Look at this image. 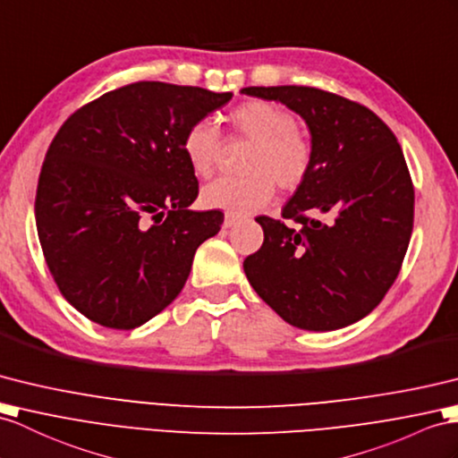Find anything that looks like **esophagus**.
<instances>
[{
  "mask_svg": "<svg viewBox=\"0 0 458 458\" xmlns=\"http://www.w3.org/2000/svg\"><path fill=\"white\" fill-rule=\"evenodd\" d=\"M237 223H239V217H235V216H225V219H223V229L235 227Z\"/></svg>",
  "mask_w": 458,
  "mask_h": 458,
  "instance_id": "esophagus-1",
  "label": "esophagus"
}]
</instances>
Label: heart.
Here are the masks:
<instances>
[{"label": "heart", "mask_w": 458, "mask_h": 458, "mask_svg": "<svg viewBox=\"0 0 458 458\" xmlns=\"http://www.w3.org/2000/svg\"><path fill=\"white\" fill-rule=\"evenodd\" d=\"M229 130L250 149L244 153L241 176L219 178L208 184L202 206L244 216L270 202L276 184L285 192L297 191L313 169V143L297 128V118L274 100L252 98L229 110ZM181 149L199 178L216 173L221 153V133L209 120H196L182 133Z\"/></svg>", "instance_id": "obj_1"}]
</instances>
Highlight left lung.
Listing matches in <instances>:
<instances>
[{
    "label": "left lung",
    "mask_w": 458,
    "mask_h": 458,
    "mask_svg": "<svg viewBox=\"0 0 458 458\" xmlns=\"http://www.w3.org/2000/svg\"><path fill=\"white\" fill-rule=\"evenodd\" d=\"M307 122L313 169L282 209L259 216L264 242L244 259L254 292L289 325L338 330L381 303L414 227V184L400 143L373 110L317 87H244Z\"/></svg>",
    "instance_id": "left-lung-1"
}]
</instances>
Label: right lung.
Here are the masks:
<instances>
[{"label":"right lung","instance_id":"right-lung-1","mask_svg":"<svg viewBox=\"0 0 458 458\" xmlns=\"http://www.w3.org/2000/svg\"><path fill=\"white\" fill-rule=\"evenodd\" d=\"M231 97L138 81L77 108L54 136L37 186L38 241L89 320L131 330L181 293L196 249L223 223L219 209H188L198 178L181 140Z\"/></svg>","mask_w":458,"mask_h":458}]
</instances>
